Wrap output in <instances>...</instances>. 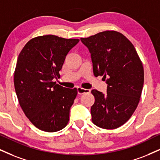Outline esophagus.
<instances>
[{"instance_id":"1","label":"esophagus","mask_w":160,"mask_h":160,"mask_svg":"<svg viewBox=\"0 0 160 160\" xmlns=\"http://www.w3.org/2000/svg\"><path fill=\"white\" fill-rule=\"evenodd\" d=\"M77 90H78V93L80 94V95H82V94H84V93H88V92H90V90L84 89V88H77Z\"/></svg>"}]
</instances>
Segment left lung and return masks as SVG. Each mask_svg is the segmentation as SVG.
<instances>
[{
  "instance_id": "left-lung-1",
  "label": "left lung",
  "mask_w": 160,
  "mask_h": 160,
  "mask_svg": "<svg viewBox=\"0 0 160 160\" xmlns=\"http://www.w3.org/2000/svg\"><path fill=\"white\" fill-rule=\"evenodd\" d=\"M81 41L91 56L96 76H103L107 92H91L92 121L104 129L122 126L135 111L144 84V70L132 43L122 33L104 31Z\"/></svg>"
}]
</instances>
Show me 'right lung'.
I'll use <instances>...</instances> for the list:
<instances>
[{"label": "right lung", "instance_id": "right-lung-1", "mask_svg": "<svg viewBox=\"0 0 160 160\" xmlns=\"http://www.w3.org/2000/svg\"><path fill=\"white\" fill-rule=\"evenodd\" d=\"M78 41L43 35L29 41L20 52L14 74L15 92L25 115L41 131H58L68 125L78 91L53 80L60 77L66 56Z\"/></svg>", "mask_w": 160, "mask_h": 160}]
</instances>
